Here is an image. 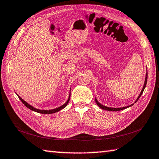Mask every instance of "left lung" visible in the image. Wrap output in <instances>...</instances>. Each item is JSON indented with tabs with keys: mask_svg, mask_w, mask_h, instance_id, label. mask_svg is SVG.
<instances>
[{
	"mask_svg": "<svg viewBox=\"0 0 159 159\" xmlns=\"http://www.w3.org/2000/svg\"><path fill=\"white\" fill-rule=\"evenodd\" d=\"M147 80H148V72H147V73H146V79H145V83H144L143 87L142 90H141V93H140V94H139V96H138V98H137V100H136V101H135V102H137V100H139V98L141 97V96L142 95V93H143V92L145 87H146V84H147ZM95 100H96V104H98V106L100 108H101V109H104V110H107V111H117L123 110V109H126V108H128V107H131V106L133 105V104H130V105L128 106V107H121V108H111V107H105V106L102 105V104H100V103L98 102V100H96V98H95Z\"/></svg>",
	"mask_w": 159,
	"mask_h": 159,
	"instance_id": "left-lung-1",
	"label": "left lung"
}]
</instances>
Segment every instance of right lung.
<instances>
[{"instance_id": "right-lung-1", "label": "right lung", "mask_w": 159, "mask_h": 159, "mask_svg": "<svg viewBox=\"0 0 159 159\" xmlns=\"http://www.w3.org/2000/svg\"><path fill=\"white\" fill-rule=\"evenodd\" d=\"M17 96H18L19 99L22 101V102L24 104H25V105L26 107H27L28 109H31V110H32V111H35V112H37V113H42V114H51V113H54L58 112V111H61V109H64V108H65V107L67 105V104H68L70 98V93L68 100H67V102H66L65 104H63V105H61V106L58 107V108H56V109H50V110H40V109H36V108L32 107L31 105H30V104H28L27 102H26V101H25L22 98H20V97L18 95V94H17Z\"/></svg>"}]
</instances>
